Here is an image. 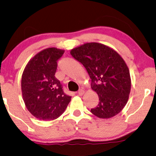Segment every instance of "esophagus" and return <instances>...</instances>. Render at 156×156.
<instances>
[{
    "instance_id": "34e87169",
    "label": "esophagus",
    "mask_w": 156,
    "mask_h": 156,
    "mask_svg": "<svg viewBox=\"0 0 156 156\" xmlns=\"http://www.w3.org/2000/svg\"><path fill=\"white\" fill-rule=\"evenodd\" d=\"M85 93V91L83 90V89H80L78 91V94L79 95H83V93Z\"/></svg>"
}]
</instances>
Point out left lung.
Wrapping results in <instances>:
<instances>
[{
    "mask_svg": "<svg viewBox=\"0 0 156 156\" xmlns=\"http://www.w3.org/2000/svg\"><path fill=\"white\" fill-rule=\"evenodd\" d=\"M80 62L91 79V88L99 102L90 112L100 118L113 117L128 102L131 88L130 72L117 52L98 43H88L70 51Z\"/></svg>",
    "mask_w": 156,
    "mask_h": 156,
    "instance_id": "1",
    "label": "left lung"
}]
</instances>
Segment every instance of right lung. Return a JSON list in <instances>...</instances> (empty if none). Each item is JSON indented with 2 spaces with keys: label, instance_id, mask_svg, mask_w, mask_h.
Wrapping results in <instances>:
<instances>
[{
  "label": "right lung",
  "instance_id": "1",
  "mask_svg": "<svg viewBox=\"0 0 156 156\" xmlns=\"http://www.w3.org/2000/svg\"><path fill=\"white\" fill-rule=\"evenodd\" d=\"M63 50L48 48L36 54L25 68L22 75L23 98L28 111L43 120L61 116L71 96L63 92V86L55 78L58 61Z\"/></svg>",
  "mask_w": 156,
  "mask_h": 156
}]
</instances>
